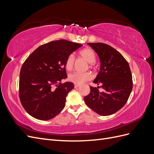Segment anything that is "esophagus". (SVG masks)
<instances>
[{"label": "esophagus", "mask_w": 154, "mask_h": 154, "mask_svg": "<svg viewBox=\"0 0 154 154\" xmlns=\"http://www.w3.org/2000/svg\"><path fill=\"white\" fill-rule=\"evenodd\" d=\"M79 87H80V85H78V84H74V88H78Z\"/></svg>", "instance_id": "esophagus-1"}]
</instances>
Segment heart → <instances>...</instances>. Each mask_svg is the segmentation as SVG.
Masks as SVG:
<instances>
[{
	"mask_svg": "<svg viewBox=\"0 0 154 154\" xmlns=\"http://www.w3.org/2000/svg\"><path fill=\"white\" fill-rule=\"evenodd\" d=\"M80 55L84 58L86 61L91 63V66H92V63L96 61V55L94 51L90 48H86L82 50L80 52ZM74 57L73 54L69 55L66 61V68L68 71H71L74 67ZM92 78V75L90 72H75L70 74L69 80L71 82L78 85H82L85 82L90 80Z\"/></svg>",
	"mask_w": 154,
	"mask_h": 154,
	"instance_id": "obj_1",
	"label": "heart"
}]
</instances>
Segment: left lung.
Returning <instances> with one entry per match:
<instances>
[{"mask_svg":"<svg viewBox=\"0 0 154 154\" xmlns=\"http://www.w3.org/2000/svg\"><path fill=\"white\" fill-rule=\"evenodd\" d=\"M100 58V68L90 87L89 94L84 97L87 105L101 116L113 114L126 104L132 90V76L128 63L119 52L103 43H88Z\"/></svg>","mask_w":154,"mask_h":154,"instance_id":"left-lung-1","label":"left lung"}]
</instances>
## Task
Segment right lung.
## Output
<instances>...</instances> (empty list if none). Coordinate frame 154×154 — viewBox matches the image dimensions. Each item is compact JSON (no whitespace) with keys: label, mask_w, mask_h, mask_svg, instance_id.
I'll return each mask as SVG.
<instances>
[{"label":"right lung","mask_w":154,"mask_h":154,"mask_svg":"<svg viewBox=\"0 0 154 154\" xmlns=\"http://www.w3.org/2000/svg\"><path fill=\"white\" fill-rule=\"evenodd\" d=\"M82 45L66 40L51 42L35 49L23 63L19 80V97L26 111L40 120L54 118L66 105L74 83L67 78V57Z\"/></svg>","instance_id":"add662e5"}]
</instances>
